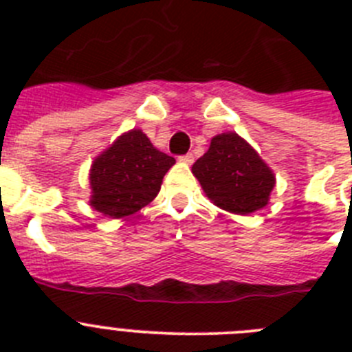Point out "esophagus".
Returning <instances> with one entry per match:
<instances>
[{"instance_id":"esophagus-1","label":"esophagus","mask_w":352,"mask_h":352,"mask_svg":"<svg viewBox=\"0 0 352 352\" xmlns=\"http://www.w3.org/2000/svg\"><path fill=\"white\" fill-rule=\"evenodd\" d=\"M179 162H183V164H192V162H194V155L192 153L182 155V157H179Z\"/></svg>"}]
</instances>
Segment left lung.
<instances>
[{"mask_svg":"<svg viewBox=\"0 0 352 352\" xmlns=\"http://www.w3.org/2000/svg\"><path fill=\"white\" fill-rule=\"evenodd\" d=\"M203 190L217 206L248 214L268 204L275 176L256 149L238 133H220L192 166Z\"/></svg>","mask_w":352,"mask_h":352,"instance_id":"1","label":"left lung"}]
</instances>
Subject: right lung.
I'll use <instances>...</instances> for the list:
<instances>
[{
	"label": "right lung",
	"mask_w": 352,
	"mask_h": 352,
	"mask_svg": "<svg viewBox=\"0 0 352 352\" xmlns=\"http://www.w3.org/2000/svg\"><path fill=\"white\" fill-rule=\"evenodd\" d=\"M174 164L176 160L153 148L141 130L121 135L93 162L91 206L114 219L135 213L157 197Z\"/></svg>",
	"instance_id": "obj_1"
}]
</instances>
